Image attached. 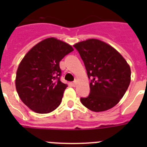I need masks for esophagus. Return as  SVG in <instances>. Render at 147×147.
Returning <instances> with one entry per match:
<instances>
[{"mask_svg":"<svg viewBox=\"0 0 147 147\" xmlns=\"http://www.w3.org/2000/svg\"><path fill=\"white\" fill-rule=\"evenodd\" d=\"M76 84H77V81H76V80H75V81L72 83V85H73V86H74V87L76 86Z\"/></svg>","mask_w":147,"mask_h":147,"instance_id":"34e87169","label":"esophagus"}]
</instances>
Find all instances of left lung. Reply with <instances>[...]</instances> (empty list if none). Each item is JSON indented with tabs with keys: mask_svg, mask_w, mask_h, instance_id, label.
<instances>
[{
	"mask_svg": "<svg viewBox=\"0 0 147 147\" xmlns=\"http://www.w3.org/2000/svg\"><path fill=\"white\" fill-rule=\"evenodd\" d=\"M85 65L90 92L82 104L94 112H102L117 105L129 87L131 70L121 54L102 40L88 39L74 45Z\"/></svg>",
	"mask_w": 147,
	"mask_h": 147,
	"instance_id": "1",
	"label": "left lung"
}]
</instances>
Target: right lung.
<instances>
[{
    "instance_id": "obj_1",
    "label": "right lung",
    "mask_w": 147,
    "mask_h": 147,
    "mask_svg": "<svg viewBox=\"0 0 147 147\" xmlns=\"http://www.w3.org/2000/svg\"><path fill=\"white\" fill-rule=\"evenodd\" d=\"M73 51L69 44L49 37L24 56L17 70L15 87L22 102L34 112L49 113L59 107L67 87L59 80V62Z\"/></svg>"
}]
</instances>
